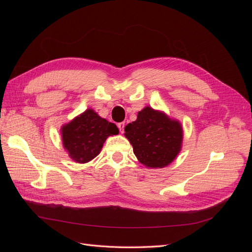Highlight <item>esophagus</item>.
Instances as JSON below:
<instances>
[{
  "instance_id": "esophagus-1",
  "label": "esophagus",
  "mask_w": 252,
  "mask_h": 252,
  "mask_svg": "<svg viewBox=\"0 0 252 252\" xmlns=\"http://www.w3.org/2000/svg\"><path fill=\"white\" fill-rule=\"evenodd\" d=\"M118 127L120 129V132L123 133L124 132V127H125V122H121V123L118 124Z\"/></svg>"
}]
</instances>
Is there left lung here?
<instances>
[{
	"label": "left lung",
	"instance_id": "left-lung-1",
	"mask_svg": "<svg viewBox=\"0 0 252 252\" xmlns=\"http://www.w3.org/2000/svg\"><path fill=\"white\" fill-rule=\"evenodd\" d=\"M125 136L131 143L139 161L151 168H162L178 156L183 130L178 121L150 107L138 113V119L125 127Z\"/></svg>",
	"mask_w": 252,
	"mask_h": 252
}]
</instances>
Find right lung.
Instances as JSON below:
<instances>
[{
	"label": "right lung",
	"mask_w": 252,
	"mask_h": 252,
	"mask_svg": "<svg viewBox=\"0 0 252 252\" xmlns=\"http://www.w3.org/2000/svg\"><path fill=\"white\" fill-rule=\"evenodd\" d=\"M113 123L102 119L93 109H87L62 128V139L70 158L78 163L94 158L109 135L118 134Z\"/></svg>",
	"instance_id": "obj_1"
}]
</instances>
